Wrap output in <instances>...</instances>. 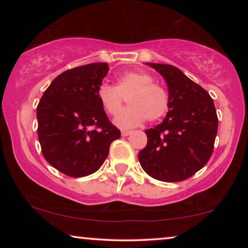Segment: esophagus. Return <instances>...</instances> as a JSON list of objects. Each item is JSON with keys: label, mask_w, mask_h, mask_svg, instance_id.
Instances as JSON below:
<instances>
[{"label": "esophagus", "mask_w": 248, "mask_h": 248, "mask_svg": "<svg viewBox=\"0 0 248 248\" xmlns=\"http://www.w3.org/2000/svg\"><path fill=\"white\" fill-rule=\"evenodd\" d=\"M122 133V135H123V137H127V135H130L131 133H132V131H127V130H123L121 132Z\"/></svg>", "instance_id": "1"}]
</instances>
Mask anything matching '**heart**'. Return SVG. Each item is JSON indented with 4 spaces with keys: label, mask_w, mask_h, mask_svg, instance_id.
Wrapping results in <instances>:
<instances>
[{
    "label": "heart",
    "mask_w": 248,
    "mask_h": 248,
    "mask_svg": "<svg viewBox=\"0 0 248 248\" xmlns=\"http://www.w3.org/2000/svg\"><path fill=\"white\" fill-rule=\"evenodd\" d=\"M98 99L109 115L121 109L124 99L130 107L121 110L114 118L115 125L121 128H133L147 120L157 121L168 110V96L164 88L155 83L150 74L130 71L121 74L116 86L104 83L98 88Z\"/></svg>",
    "instance_id": "b5f03b06"
}]
</instances>
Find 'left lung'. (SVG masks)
Wrapping results in <instances>:
<instances>
[{
  "mask_svg": "<svg viewBox=\"0 0 248 248\" xmlns=\"http://www.w3.org/2000/svg\"><path fill=\"white\" fill-rule=\"evenodd\" d=\"M168 88V113L145 131L148 143L139 152L141 167L161 182H182L209 161L218 131L212 98L201 86L169 64L147 63Z\"/></svg>",
  "mask_w": 248,
  "mask_h": 248,
  "instance_id": "8db88e82",
  "label": "left lung"
}]
</instances>
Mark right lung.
Wrapping results in <instances>:
<instances>
[{
  "label": "right lung",
  "mask_w": 248,
  "mask_h": 248,
  "mask_svg": "<svg viewBox=\"0 0 248 248\" xmlns=\"http://www.w3.org/2000/svg\"><path fill=\"white\" fill-rule=\"evenodd\" d=\"M108 70L107 63H91L61 73L37 106V132L44 157L71 177L97 171L109 154L111 142L121 138L97 96Z\"/></svg>",
  "instance_id": "right-lung-1"
}]
</instances>
